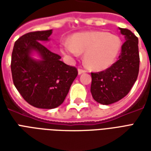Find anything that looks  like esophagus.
<instances>
[{
	"label": "esophagus",
	"instance_id": "obj_1",
	"mask_svg": "<svg viewBox=\"0 0 151 151\" xmlns=\"http://www.w3.org/2000/svg\"><path fill=\"white\" fill-rule=\"evenodd\" d=\"M86 72V69H83L82 68H79L78 69V74H82V73H84Z\"/></svg>",
	"mask_w": 151,
	"mask_h": 151
}]
</instances>
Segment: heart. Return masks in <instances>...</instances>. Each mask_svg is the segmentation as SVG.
I'll return each instance as SVG.
<instances>
[{
    "label": "heart",
    "instance_id": "b5f03b06",
    "mask_svg": "<svg viewBox=\"0 0 151 151\" xmlns=\"http://www.w3.org/2000/svg\"><path fill=\"white\" fill-rule=\"evenodd\" d=\"M122 43L120 37L106 31H86L73 35L70 43H65L62 51L78 56L85 52V63L89 68L101 71L114 64L120 54Z\"/></svg>",
    "mask_w": 151,
    "mask_h": 151
}]
</instances>
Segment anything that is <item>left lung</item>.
<instances>
[{
	"label": "left lung",
	"mask_w": 151,
	"mask_h": 151,
	"mask_svg": "<svg viewBox=\"0 0 151 151\" xmlns=\"http://www.w3.org/2000/svg\"><path fill=\"white\" fill-rule=\"evenodd\" d=\"M125 42L118 60L104 71L91 73V92L95 101L108 105L126 96L137 81L139 72L138 39L133 32L120 28Z\"/></svg>",
	"instance_id": "1"
}]
</instances>
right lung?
Instances as JSON below:
<instances>
[{
	"label": "right lung",
	"mask_w": 151,
	"mask_h": 151,
	"mask_svg": "<svg viewBox=\"0 0 151 151\" xmlns=\"http://www.w3.org/2000/svg\"><path fill=\"white\" fill-rule=\"evenodd\" d=\"M52 30L32 31L23 35L14 43L11 57L13 82L29 104L52 109L62 104L78 76V69L60 60L41 41H47ZM36 50L42 57L35 61L29 56Z\"/></svg>",
	"instance_id": "obj_1"
}]
</instances>
